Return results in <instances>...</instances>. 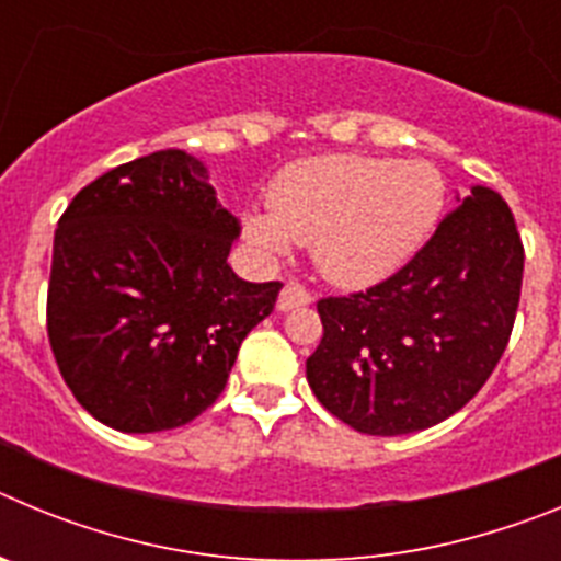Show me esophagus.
Returning a JSON list of instances; mask_svg holds the SVG:
<instances>
[{
    "label": "esophagus",
    "instance_id": "esophagus-1",
    "mask_svg": "<svg viewBox=\"0 0 561 561\" xmlns=\"http://www.w3.org/2000/svg\"><path fill=\"white\" fill-rule=\"evenodd\" d=\"M309 304H311V291H306L304 286H297V284H286L284 289H280V295H277V311H291Z\"/></svg>",
    "mask_w": 561,
    "mask_h": 561
}]
</instances>
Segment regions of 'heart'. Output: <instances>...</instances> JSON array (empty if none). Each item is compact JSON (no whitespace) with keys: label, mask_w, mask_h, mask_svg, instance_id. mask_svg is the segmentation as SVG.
Segmentation results:
<instances>
[{"label":"heart","mask_w":561,"mask_h":561,"mask_svg":"<svg viewBox=\"0 0 561 561\" xmlns=\"http://www.w3.org/2000/svg\"><path fill=\"white\" fill-rule=\"evenodd\" d=\"M447 202L433 162L329 153L291 162L272 182L266 207L241 216L244 238L264 255L309 244L331 284H379L424 247Z\"/></svg>","instance_id":"obj_1"}]
</instances>
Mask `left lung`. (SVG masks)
I'll list each match as a JSON object with an SVG mask.
<instances>
[{
    "instance_id": "1",
    "label": "left lung",
    "mask_w": 561,
    "mask_h": 561,
    "mask_svg": "<svg viewBox=\"0 0 561 561\" xmlns=\"http://www.w3.org/2000/svg\"><path fill=\"white\" fill-rule=\"evenodd\" d=\"M523 241L497 191L472 185L388 280L317 304L323 340L306 379L329 413L365 435L440 424L503 356L523 286Z\"/></svg>"
}]
</instances>
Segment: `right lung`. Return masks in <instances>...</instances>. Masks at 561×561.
Wrapping results in <instances>:
<instances>
[{
    "instance_id": "add662e5",
    "label": "right lung",
    "mask_w": 561,
    "mask_h": 561,
    "mask_svg": "<svg viewBox=\"0 0 561 561\" xmlns=\"http://www.w3.org/2000/svg\"><path fill=\"white\" fill-rule=\"evenodd\" d=\"M236 238L207 165L180 148L117 165L72 199L53 244L47 334L89 415L162 433L219 399L280 291L232 272Z\"/></svg>"
}]
</instances>
